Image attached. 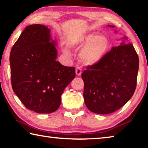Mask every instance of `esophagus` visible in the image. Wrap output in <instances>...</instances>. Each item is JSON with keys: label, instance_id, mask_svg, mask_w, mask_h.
<instances>
[{"label": "esophagus", "instance_id": "1", "mask_svg": "<svg viewBox=\"0 0 148 148\" xmlns=\"http://www.w3.org/2000/svg\"><path fill=\"white\" fill-rule=\"evenodd\" d=\"M76 74L77 76H80V75L82 74V69H81V68H80V67H79V66L76 67Z\"/></svg>", "mask_w": 148, "mask_h": 148}]
</instances>
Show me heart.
Wrapping results in <instances>:
<instances>
[{
	"mask_svg": "<svg viewBox=\"0 0 148 148\" xmlns=\"http://www.w3.org/2000/svg\"><path fill=\"white\" fill-rule=\"evenodd\" d=\"M67 46L71 49L80 51V57L85 64H93L99 62L107 53L109 48V40L103 35L95 34H77L70 37ZM65 54H69L66 48L62 49Z\"/></svg>",
	"mask_w": 148,
	"mask_h": 148,
	"instance_id": "b5f03b06",
	"label": "heart"
}]
</instances>
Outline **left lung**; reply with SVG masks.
Here are the masks:
<instances>
[{
    "label": "left lung",
    "instance_id": "left-lung-1",
    "mask_svg": "<svg viewBox=\"0 0 148 148\" xmlns=\"http://www.w3.org/2000/svg\"><path fill=\"white\" fill-rule=\"evenodd\" d=\"M138 68V54L125 36L119 46L112 47L82 74L87 108L96 114H108L123 106L136 89Z\"/></svg>",
    "mask_w": 148,
    "mask_h": 148
}]
</instances>
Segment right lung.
<instances>
[{"instance_id":"obj_1","label":"right lung","mask_w":148,"mask_h":148,"mask_svg":"<svg viewBox=\"0 0 148 148\" xmlns=\"http://www.w3.org/2000/svg\"><path fill=\"white\" fill-rule=\"evenodd\" d=\"M56 42L46 26H27L12 47L10 63L14 92L25 106L39 114L59 108L64 89L76 76L74 67L56 61Z\"/></svg>"}]
</instances>
